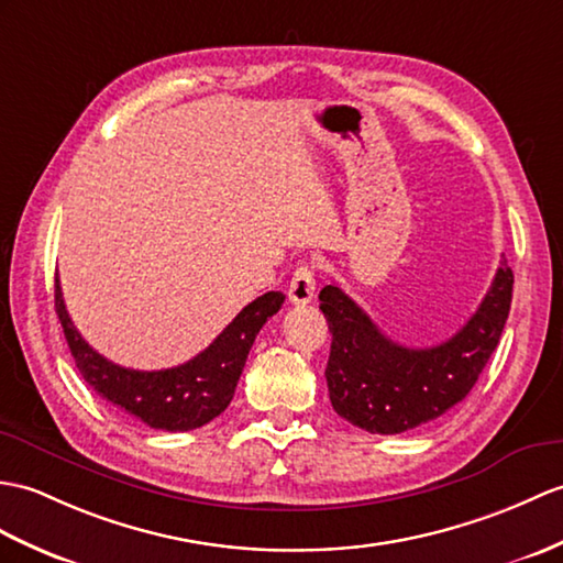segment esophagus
Here are the masks:
<instances>
[{"instance_id": "esophagus-1", "label": "esophagus", "mask_w": 563, "mask_h": 563, "mask_svg": "<svg viewBox=\"0 0 563 563\" xmlns=\"http://www.w3.org/2000/svg\"><path fill=\"white\" fill-rule=\"evenodd\" d=\"M313 290H317V276H313L311 266H299L292 273L290 287H287V295H290L292 305H309L313 299Z\"/></svg>"}]
</instances>
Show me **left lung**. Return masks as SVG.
<instances>
[{"label": "left lung", "instance_id": "8db88e82", "mask_svg": "<svg viewBox=\"0 0 563 563\" xmlns=\"http://www.w3.org/2000/svg\"><path fill=\"white\" fill-rule=\"evenodd\" d=\"M514 297V271L501 261L492 287L463 329L434 347L390 341L338 285L319 309L333 335L325 382L333 410L372 434H400L461 402L499 345Z\"/></svg>", "mask_w": 563, "mask_h": 563}]
</instances>
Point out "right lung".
I'll use <instances>...</instances> for the list:
<instances>
[{
    "label": "right lung",
    "instance_id": "right-lung-1",
    "mask_svg": "<svg viewBox=\"0 0 563 563\" xmlns=\"http://www.w3.org/2000/svg\"><path fill=\"white\" fill-rule=\"evenodd\" d=\"M283 292L261 295L222 329L211 345L189 362L173 369L139 372L104 360L84 341L64 307L59 280H55V311L84 382L112 408L151 429L165 431L203 427L228 408L256 333L264 329V323L283 307Z\"/></svg>",
    "mask_w": 563,
    "mask_h": 563
}]
</instances>
